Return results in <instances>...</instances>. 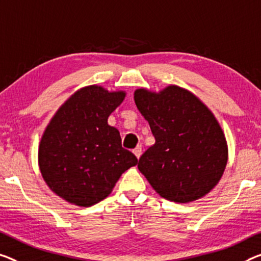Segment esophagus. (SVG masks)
<instances>
[{"instance_id": "obj_1", "label": "esophagus", "mask_w": 261, "mask_h": 261, "mask_svg": "<svg viewBox=\"0 0 261 261\" xmlns=\"http://www.w3.org/2000/svg\"><path fill=\"white\" fill-rule=\"evenodd\" d=\"M133 153L135 154V156L138 159H140V156H141V154H142V147L141 146H138L135 148V149L133 150Z\"/></svg>"}]
</instances>
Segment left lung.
Instances as JSON below:
<instances>
[{
	"instance_id": "obj_1",
	"label": "left lung",
	"mask_w": 261,
	"mask_h": 261,
	"mask_svg": "<svg viewBox=\"0 0 261 261\" xmlns=\"http://www.w3.org/2000/svg\"><path fill=\"white\" fill-rule=\"evenodd\" d=\"M134 100L155 138L138 164L153 189L176 203L209 194L222 178L228 156L225 135L212 112L176 85L160 92L138 89Z\"/></svg>"
}]
</instances>
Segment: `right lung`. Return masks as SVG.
Wrapping results in <instances>:
<instances>
[{
	"label": "right lung",
	"instance_id": "1",
	"mask_svg": "<svg viewBox=\"0 0 261 261\" xmlns=\"http://www.w3.org/2000/svg\"><path fill=\"white\" fill-rule=\"evenodd\" d=\"M126 97L90 85L74 92L56 112L38 147V166L56 195L87 207L105 199L123 172L138 164L107 119Z\"/></svg>",
	"mask_w": 261,
	"mask_h": 261
}]
</instances>
